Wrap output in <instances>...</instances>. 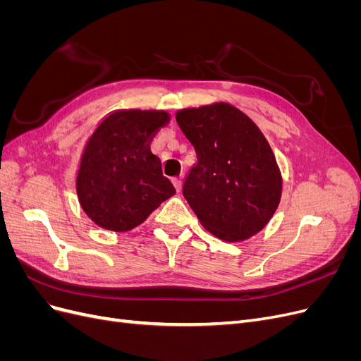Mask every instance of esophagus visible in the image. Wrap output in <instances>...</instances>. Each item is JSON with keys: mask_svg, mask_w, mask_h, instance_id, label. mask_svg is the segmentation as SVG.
<instances>
[{"mask_svg": "<svg viewBox=\"0 0 361 361\" xmlns=\"http://www.w3.org/2000/svg\"><path fill=\"white\" fill-rule=\"evenodd\" d=\"M171 182H173V185H174V188H176V191L179 192L180 188H182V179H180V178H173Z\"/></svg>", "mask_w": 361, "mask_h": 361, "instance_id": "34e87169", "label": "esophagus"}]
</instances>
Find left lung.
I'll return each mask as SVG.
<instances>
[{"mask_svg":"<svg viewBox=\"0 0 361 361\" xmlns=\"http://www.w3.org/2000/svg\"><path fill=\"white\" fill-rule=\"evenodd\" d=\"M197 162L182 194L202 226L227 243L259 233L281 197V173L265 135L236 106L215 102L176 113Z\"/></svg>","mask_w":361,"mask_h":361,"instance_id":"8db88e82","label":"left lung"}]
</instances>
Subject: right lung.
Segmentation results:
<instances>
[{"label": "right lung", "mask_w": 361, "mask_h": 361, "mask_svg": "<svg viewBox=\"0 0 361 361\" xmlns=\"http://www.w3.org/2000/svg\"><path fill=\"white\" fill-rule=\"evenodd\" d=\"M169 120L166 111L118 110L96 126L75 180L82 211L94 224L130 231L176 192L149 146Z\"/></svg>", "instance_id": "obj_1"}]
</instances>
